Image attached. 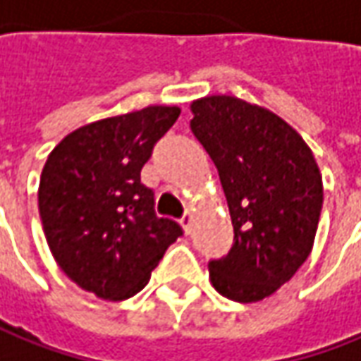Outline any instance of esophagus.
<instances>
[{
    "mask_svg": "<svg viewBox=\"0 0 361 361\" xmlns=\"http://www.w3.org/2000/svg\"><path fill=\"white\" fill-rule=\"evenodd\" d=\"M181 225H183V231L191 233V215L190 213H185V215L181 217Z\"/></svg>",
    "mask_w": 361,
    "mask_h": 361,
    "instance_id": "esophagus-1",
    "label": "esophagus"
}]
</instances>
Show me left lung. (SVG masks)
<instances>
[{
	"mask_svg": "<svg viewBox=\"0 0 361 361\" xmlns=\"http://www.w3.org/2000/svg\"><path fill=\"white\" fill-rule=\"evenodd\" d=\"M191 132L219 171L233 247L209 263L213 288L259 302L308 259L322 212V173L296 130L259 104L213 94L190 104Z\"/></svg>",
	"mask_w": 361,
	"mask_h": 361,
	"instance_id": "left-lung-1",
	"label": "left lung"
}]
</instances>
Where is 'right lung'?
<instances>
[{"label":"right lung","mask_w":361,"mask_h":361,"mask_svg":"<svg viewBox=\"0 0 361 361\" xmlns=\"http://www.w3.org/2000/svg\"><path fill=\"white\" fill-rule=\"evenodd\" d=\"M178 106H146L90 122L49 154L39 181V215L63 273L104 300L140 293L181 227L154 212L140 181L152 148L173 126Z\"/></svg>","instance_id":"obj_1"}]
</instances>
